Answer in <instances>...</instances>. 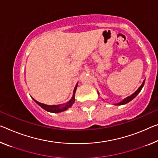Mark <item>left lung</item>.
<instances>
[{"mask_svg": "<svg viewBox=\"0 0 158 158\" xmlns=\"http://www.w3.org/2000/svg\"><path fill=\"white\" fill-rule=\"evenodd\" d=\"M144 83H145V81L143 82V83H142V85H141L140 86V87L139 88H138L136 91L134 93H133V94H131V96H129V97H128V98H127L126 99H123V100L122 101V102H119V103H118V104H116V105H122V104H127L128 102H129L130 101H131L133 99H134L135 97H136L138 94V93H140V90H141V89L143 88V85H144Z\"/></svg>", "mask_w": 158, "mask_h": 158, "instance_id": "obj_1", "label": "left lung"}]
</instances>
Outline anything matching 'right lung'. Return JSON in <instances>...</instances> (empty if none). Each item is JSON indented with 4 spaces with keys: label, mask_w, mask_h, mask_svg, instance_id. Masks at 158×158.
Listing matches in <instances>:
<instances>
[{
    "label": "right lung",
    "mask_w": 158,
    "mask_h": 158,
    "mask_svg": "<svg viewBox=\"0 0 158 158\" xmlns=\"http://www.w3.org/2000/svg\"><path fill=\"white\" fill-rule=\"evenodd\" d=\"M77 83L76 84V86L75 87L74 90H73V97L71 99V100H69L67 103L65 104H59V105H47V104L40 103L37 102V100H35V99H33L35 102L37 104H38L41 107H42L44 110H45L46 111H49V112H53V113H59V112H61V111H64L65 110H66L68 108L71 107L72 106V104L74 103L75 102V93H76V89H77Z\"/></svg>",
    "instance_id": "right-lung-1"
}]
</instances>
